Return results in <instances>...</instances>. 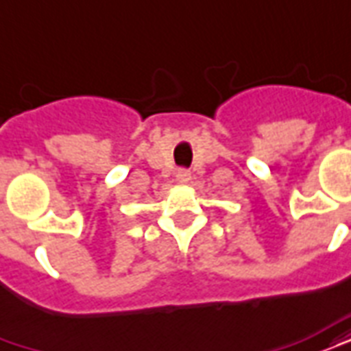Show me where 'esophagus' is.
<instances>
[{
    "mask_svg": "<svg viewBox=\"0 0 351 351\" xmlns=\"http://www.w3.org/2000/svg\"><path fill=\"white\" fill-rule=\"evenodd\" d=\"M176 180L180 184H188L189 180H191V175H189V171H186V169H180L178 173H176Z\"/></svg>",
    "mask_w": 351,
    "mask_h": 351,
    "instance_id": "1",
    "label": "esophagus"
}]
</instances>
